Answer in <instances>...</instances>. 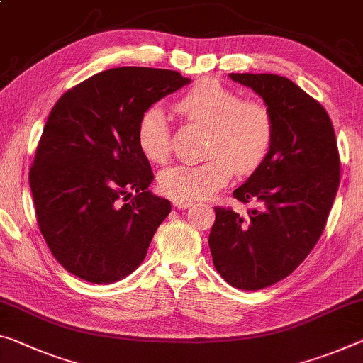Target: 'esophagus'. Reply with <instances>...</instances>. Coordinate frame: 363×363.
I'll use <instances>...</instances> for the list:
<instances>
[{"label":"esophagus","mask_w":363,"mask_h":363,"mask_svg":"<svg viewBox=\"0 0 363 363\" xmlns=\"http://www.w3.org/2000/svg\"><path fill=\"white\" fill-rule=\"evenodd\" d=\"M172 205H174L176 208H189L192 203L187 202V200H172Z\"/></svg>","instance_id":"esophagus-1"}]
</instances>
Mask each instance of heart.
<instances>
[{
	"mask_svg": "<svg viewBox=\"0 0 363 363\" xmlns=\"http://www.w3.org/2000/svg\"><path fill=\"white\" fill-rule=\"evenodd\" d=\"M192 123L208 128L202 163H184L160 174L161 192L174 200L210 197L231 179L234 169L250 172L267 158L274 139V119L264 103L240 99L215 79H202L176 101ZM137 145L152 163H163L171 150V130L161 108H148L137 124Z\"/></svg>",
	"mask_w": 363,
	"mask_h": 363,
	"instance_id": "b5f03b06",
	"label": "heart"
}]
</instances>
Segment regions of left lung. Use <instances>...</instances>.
Instances as JSON below:
<instances>
[{
    "mask_svg": "<svg viewBox=\"0 0 363 363\" xmlns=\"http://www.w3.org/2000/svg\"><path fill=\"white\" fill-rule=\"evenodd\" d=\"M260 95L274 119L272 148L233 197L257 206L242 216L215 206L208 245L216 272L238 289L284 279L318 242L335 202L341 161L326 109L276 74H229Z\"/></svg>",
    "mask_w": 363,
    "mask_h": 363,
    "instance_id": "obj_1",
    "label": "left lung"
}]
</instances>
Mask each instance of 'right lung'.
Returning a JSON list of instances; mask_svg holds the SVG:
<instances>
[{"mask_svg": "<svg viewBox=\"0 0 363 363\" xmlns=\"http://www.w3.org/2000/svg\"><path fill=\"white\" fill-rule=\"evenodd\" d=\"M189 82L169 69L114 67L69 89L51 109L28 184L40 233L69 273L108 284L143 262L171 203L147 191L153 172L137 124Z\"/></svg>", "mask_w": 363, "mask_h": 363, "instance_id": "obj_1", "label": "right lung"}]
</instances>
